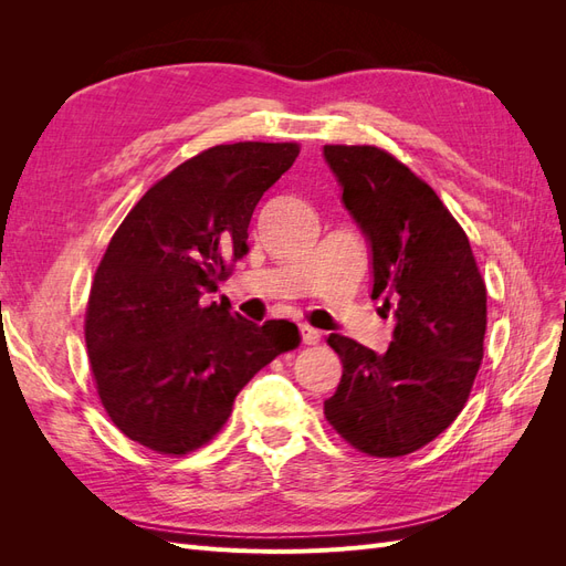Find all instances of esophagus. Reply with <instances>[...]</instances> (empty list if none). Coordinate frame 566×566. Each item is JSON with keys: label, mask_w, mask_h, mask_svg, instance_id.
I'll return each mask as SVG.
<instances>
[{"label": "esophagus", "mask_w": 566, "mask_h": 566, "mask_svg": "<svg viewBox=\"0 0 566 566\" xmlns=\"http://www.w3.org/2000/svg\"><path fill=\"white\" fill-rule=\"evenodd\" d=\"M300 335H302L304 345H318V339H321V333L316 328H312V325H306V323L300 325Z\"/></svg>", "instance_id": "obj_1"}]
</instances>
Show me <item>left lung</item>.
<instances>
[{"label":"left lung","instance_id":"8db88e82","mask_svg":"<svg viewBox=\"0 0 566 566\" xmlns=\"http://www.w3.org/2000/svg\"><path fill=\"white\" fill-rule=\"evenodd\" d=\"M323 158L370 245V297L397 321L382 354L328 337L342 380L323 413L368 455L413 453L470 397L484 356L486 285L465 231L403 163L375 146H323Z\"/></svg>","mask_w":566,"mask_h":566}]
</instances>
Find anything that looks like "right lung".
Masks as SVG:
<instances>
[{
	"label": "right lung",
	"instance_id": "obj_1",
	"mask_svg": "<svg viewBox=\"0 0 566 566\" xmlns=\"http://www.w3.org/2000/svg\"><path fill=\"white\" fill-rule=\"evenodd\" d=\"M297 153V144L262 142L202 150L150 186L111 238L84 339L101 403L142 447L200 449L254 373L300 345L295 323L256 325L200 302L248 252L256 202Z\"/></svg>",
	"mask_w": 566,
	"mask_h": 566
}]
</instances>
